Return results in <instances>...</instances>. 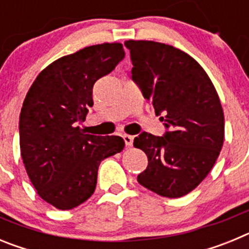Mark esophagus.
I'll return each instance as SVG.
<instances>
[{"instance_id":"1","label":"esophagus","mask_w":249,"mask_h":249,"mask_svg":"<svg viewBox=\"0 0 249 249\" xmlns=\"http://www.w3.org/2000/svg\"><path fill=\"white\" fill-rule=\"evenodd\" d=\"M123 141H124V143H126L127 147H131L133 144V137L129 135H123Z\"/></svg>"}]
</instances>
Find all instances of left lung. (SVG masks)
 I'll list each match as a JSON object with an SVG mask.
<instances>
[{
	"label": "left lung",
	"instance_id": "left-lung-1",
	"mask_svg": "<svg viewBox=\"0 0 249 249\" xmlns=\"http://www.w3.org/2000/svg\"><path fill=\"white\" fill-rule=\"evenodd\" d=\"M132 80L152 103L167 128L163 137L143 132L133 146L148 166L138 183L162 197L190 193L211 172L224 140V116L212 81L195 58L173 46L153 41L124 42Z\"/></svg>",
	"mask_w": 249,
	"mask_h": 249
}]
</instances>
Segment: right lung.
I'll use <instances>...</instances> for the list:
<instances>
[{
	"instance_id": "right-lung-1",
	"label": "right lung",
	"mask_w": 249,
	"mask_h": 249,
	"mask_svg": "<svg viewBox=\"0 0 249 249\" xmlns=\"http://www.w3.org/2000/svg\"><path fill=\"white\" fill-rule=\"evenodd\" d=\"M123 57L117 42L85 47L48 65L26 94L19 114L22 160L39 197L58 210L87 201L101 162L124 147L118 136L89 135L78 126L93 106L96 81Z\"/></svg>"
}]
</instances>
